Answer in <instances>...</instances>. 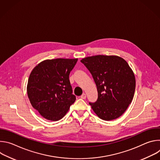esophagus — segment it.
Segmentation results:
<instances>
[{
  "mask_svg": "<svg viewBox=\"0 0 160 160\" xmlns=\"http://www.w3.org/2000/svg\"><path fill=\"white\" fill-rule=\"evenodd\" d=\"M80 98L81 99H85L86 98V94L85 93L82 94V95L80 96Z\"/></svg>",
  "mask_w": 160,
  "mask_h": 160,
  "instance_id": "34e87169",
  "label": "esophagus"
}]
</instances>
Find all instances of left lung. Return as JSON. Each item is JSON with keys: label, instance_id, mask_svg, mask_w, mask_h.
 <instances>
[{"label": "left lung", "instance_id": "left-lung-1", "mask_svg": "<svg viewBox=\"0 0 160 160\" xmlns=\"http://www.w3.org/2000/svg\"><path fill=\"white\" fill-rule=\"evenodd\" d=\"M96 83L98 98L89 102L101 119L115 120L126 111L135 89V78L128 63L116 56L98 55L82 59Z\"/></svg>", "mask_w": 160, "mask_h": 160}]
</instances>
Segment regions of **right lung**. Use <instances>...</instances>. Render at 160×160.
Returning <instances> with one entry per match:
<instances>
[{
	"label": "right lung",
	"mask_w": 160,
	"mask_h": 160,
	"mask_svg": "<svg viewBox=\"0 0 160 160\" xmlns=\"http://www.w3.org/2000/svg\"><path fill=\"white\" fill-rule=\"evenodd\" d=\"M78 59L45 60L31 72L27 85L30 103L41 116L51 121L61 119L73 104L69 75Z\"/></svg>",
	"instance_id": "right-lung-1"
}]
</instances>
